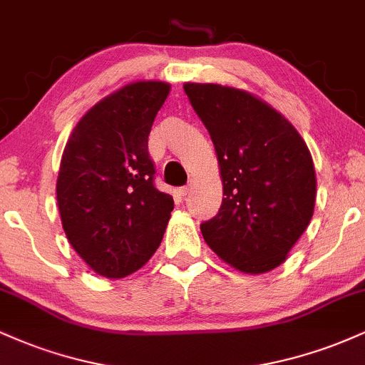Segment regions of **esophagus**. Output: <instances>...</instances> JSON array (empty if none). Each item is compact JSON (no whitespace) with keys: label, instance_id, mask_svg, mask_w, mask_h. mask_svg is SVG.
<instances>
[{"label":"esophagus","instance_id":"esophagus-1","mask_svg":"<svg viewBox=\"0 0 365 365\" xmlns=\"http://www.w3.org/2000/svg\"><path fill=\"white\" fill-rule=\"evenodd\" d=\"M192 188H194V182H192V180H190V183H188V185L180 188V195H183V197L188 195V194H190Z\"/></svg>","mask_w":365,"mask_h":365}]
</instances>
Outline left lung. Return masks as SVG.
Instances as JSON below:
<instances>
[{
  "label": "left lung",
  "mask_w": 365,
  "mask_h": 365,
  "mask_svg": "<svg viewBox=\"0 0 365 365\" xmlns=\"http://www.w3.org/2000/svg\"><path fill=\"white\" fill-rule=\"evenodd\" d=\"M183 89L211 135L223 182L220 212L200 225L204 240L242 273H267L312 220L311 153L290 121L254 94L220 83Z\"/></svg>",
  "instance_id": "obj_1"
}]
</instances>
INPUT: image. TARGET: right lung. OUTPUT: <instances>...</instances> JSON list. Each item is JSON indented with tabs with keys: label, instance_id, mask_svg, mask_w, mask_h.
Segmentation results:
<instances>
[{
	"label": "right lung",
	"instance_id": "add662e5",
	"mask_svg": "<svg viewBox=\"0 0 365 365\" xmlns=\"http://www.w3.org/2000/svg\"><path fill=\"white\" fill-rule=\"evenodd\" d=\"M170 83L133 82L82 116L56 182L61 225L73 250L104 278H125L153 257L173 211L154 187L148 139Z\"/></svg>",
	"mask_w": 365,
	"mask_h": 365
}]
</instances>
